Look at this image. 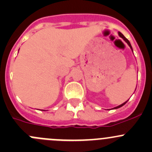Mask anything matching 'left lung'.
Segmentation results:
<instances>
[{
    "label": "left lung",
    "instance_id": "8db88e82",
    "mask_svg": "<svg viewBox=\"0 0 152 152\" xmlns=\"http://www.w3.org/2000/svg\"><path fill=\"white\" fill-rule=\"evenodd\" d=\"M118 35H119V36H120V37H121V38H122V39H124V41H125V42H126V43H127V44H128V45H129V47H130V48H131L132 51V52H133V49H132V45H131V44H130L129 41V40H128V39H126V37H124V35H123V34H121V32H120V31H118ZM128 102V100H127V101H126V102H124V103H123V104H121V105L118 106V107H114V108H113V110H115V109H118V108H120V107H123V106H124V104H126V102Z\"/></svg>",
    "mask_w": 152,
    "mask_h": 152
}]
</instances>
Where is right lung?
<instances>
[{
	"label": "right lung",
	"instance_id": "add662e5",
	"mask_svg": "<svg viewBox=\"0 0 152 152\" xmlns=\"http://www.w3.org/2000/svg\"><path fill=\"white\" fill-rule=\"evenodd\" d=\"M43 111H44V110H43Z\"/></svg>",
	"mask_w": 152,
	"mask_h": 152
}]
</instances>
